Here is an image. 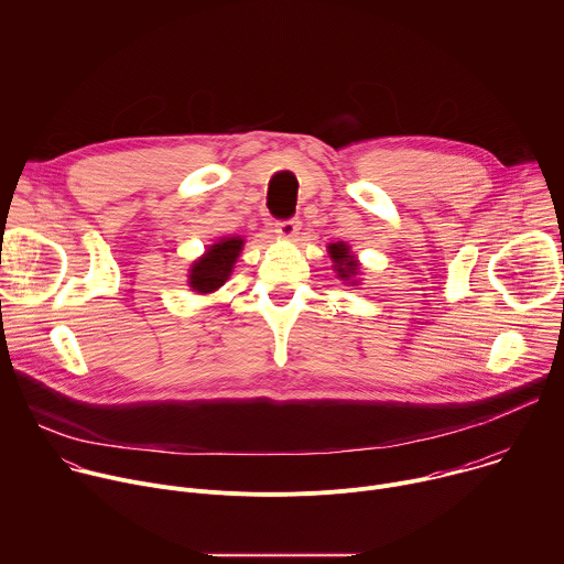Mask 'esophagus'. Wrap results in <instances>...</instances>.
<instances>
[{"label": "esophagus", "instance_id": "obj_1", "mask_svg": "<svg viewBox=\"0 0 564 564\" xmlns=\"http://www.w3.org/2000/svg\"><path fill=\"white\" fill-rule=\"evenodd\" d=\"M299 229H301V223H299L296 218L281 220V223H276V225H274L276 236H279V238H283V240H294V238H296V234H299Z\"/></svg>", "mask_w": 564, "mask_h": 564}]
</instances>
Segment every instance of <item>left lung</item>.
<instances>
[{
	"mask_svg": "<svg viewBox=\"0 0 564 564\" xmlns=\"http://www.w3.org/2000/svg\"><path fill=\"white\" fill-rule=\"evenodd\" d=\"M328 257L333 261V270L337 272V279H341L346 285L357 288L361 276V263L357 254L350 250V246H346L344 240H339V243H330Z\"/></svg>",
	"mask_w": 564,
	"mask_h": 564,
	"instance_id": "1",
	"label": "left lung"
}]
</instances>
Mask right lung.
<instances>
[{
    "label": "right lung",
    "mask_w": 564,
    "mask_h": 564,
    "mask_svg": "<svg viewBox=\"0 0 564 564\" xmlns=\"http://www.w3.org/2000/svg\"><path fill=\"white\" fill-rule=\"evenodd\" d=\"M243 236H223L214 246H207L205 254L189 265L187 285L192 288V292L212 294L223 288L225 281L231 276L234 265L240 252H243Z\"/></svg>",
    "instance_id": "1"
}]
</instances>
